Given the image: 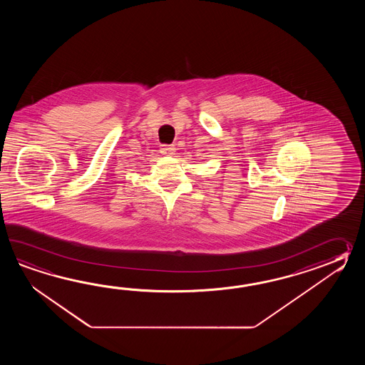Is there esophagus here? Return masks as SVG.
I'll return each mask as SVG.
<instances>
[{
    "instance_id": "34e87169",
    "label": "esophagus",
    "mask_w": 365,
    "mask_h": 365,
    "mask_svg": "<svg viewBox=\"0 0 365 365\" xmlns=\"http://www.w3.org/2000/svg\"><path fill=\"white\" fill-rule=\"evenodd\" d=\"M175 151H176V148H173V146H167V145H163V146L160 148V153H162L163 155H173V154H175Z\"/></svg>"
}]
</instances>
